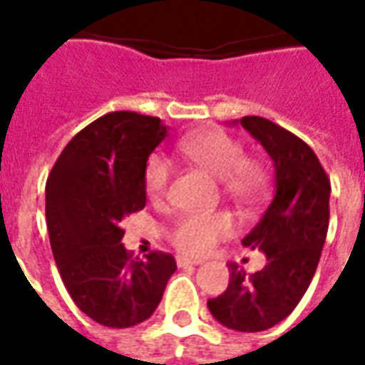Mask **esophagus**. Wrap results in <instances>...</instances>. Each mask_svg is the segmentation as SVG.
Returning a JSON list of instances; mask_svg holds the SVG:
<instances>
[{
  "instance_id": "esophagus-1",
  "label": "esophagus",
  "mask_w": 365,
  "mask_h": 365,
  "mask_svg": "<svg viewBox=\"0 0 365 365\" xmlns=\"http://www.w3.org/2000/svg\"><path fill=\"white\" fill-rule=\"evenodd\" d=\"M175 264H178L180 268H187V266H199V264H201V260H197V258H185V256H178V258H175Z\"/></svg>"
}]
</instances>
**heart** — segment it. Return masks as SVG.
I'll list each match as a JSON object with an SVG mask.
<instances>
[{
    "label": "heart",
    "mask_w": 365,
    "mask_h": 365,
    "mask_svg": "<svg viewBox=\"0 0 365 365\" xmlns=\"http://www.w3.org/2000/svg\"><path fill=\"white\" fill-rule=\"evenodd\" d=\"M178 148L195 166L222 182V190L238 203H250L266 191L268 174L256 160L245 158V146L222 130H197L183 136ZM170 168L154 156L144 172V190L152 201L166 195ZM232 235V222L222 213H185L172 225L170 242L187 256H205Z\"/></svg>",
    "instance_id": "1"
}]
</instances>
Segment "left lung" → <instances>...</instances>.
Returning <instances> with one entry per match:
<instances>
[{
	"label": "left lung",
	"mask_w": 365,
	"mask_h": 365,
	"mask_svg": "<svg viewBox=\"0 0 365 365\" xmlns=\"http://www.w3.org/2000/svg\"><path fill=\"white\" fill-rule=\"evenodd\" d=\"M266 148L275 170V195L242 245L266 254V266L246 274L229 264V287L207 307L238 332H260L297 307L313 279L329 230L330 180L313 148L264 117L238 120Z\"/></svg>",
	"instance_id": "8db88e82"
}]
</instances>
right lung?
<instances>
[{"label": "right lung", "instance_id": "1", "mask_svg": "<svg viewBox=\"0 0 365 365\" xmlns=\"http://www.w3.org/2000/svg\"><path fill=\"white\" fill-rule=\"evenodd\" d=\"M168 136L158 117L107 113L66 144L46 180V229L60 277L78 309L103 327L128 329L158 307L175 260L133 258L123 219L146 205L144 172Z\"/></svg>", "mask_w": 365, "mask_h": 365}]
</instances>
